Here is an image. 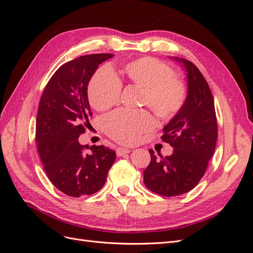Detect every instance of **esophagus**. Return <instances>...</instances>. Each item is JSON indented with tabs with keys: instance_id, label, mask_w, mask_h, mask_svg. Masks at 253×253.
Returning a JSON list of instances; mask_svg holds the SVG:
<instances>
[{
	"instance_id": "1",
	"label": "esophagus",
	"mask_w": 253,
	"mask_h": 253,
	"mask_svg": "<svg viewBox=\"0 0 253 253\" xmlns=\"http://www.w3.org/2000/svg\"><path fill=\"white\" fill-rule=\"evenodd\" d=\"M131 152V150L129 149H126V148H118L116 150V153H117V156H124L126 154H128V153Z\"/></svg>"
}]
</instances>
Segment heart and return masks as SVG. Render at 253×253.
<instances>
[{
	"mask_svg": "<svg viewBox=\"0 0 253 253\" xmlns=\"http://www.w3.org/2000/svg\"><path fill=\"white\" fill-rule=\"evenodd\" d=\"M126 79L143 88L142 103L148 104L159 118L170 119L182 108L186 87L173 71L157 59L143 57L124 67ZM121 82L109 68H101L90 79L87 95L90 105L97 111L111 109L119 102ZM154 126V119L147 111L119 110L103 120V128L111 138L124 144H132L142 133Z\"/></svg>",
	"mask_w": 253,
	"mask_h": 253,
	"instance_id": "obj_1",
	"label": "heart"
}]
</instances>
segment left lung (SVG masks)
Here are the masks:
<instances>
[{
    "label": "left lung",
    "instance_id": "obj_1",
    "mask_svg": "<svg viewBox=\"0 0 253 253\" xmlns=\"http://www.w3.org/2000/svg\"><path fill=\"white\" fill-rule=\"evenodd\" d=\"M187 73L185 103L163 128V141L173 153L159 158L150 150L151 163L143 182L153 192L177 196L192 190L204 176L215 150L217 122L210 87L200 70L188 60L172 57Z\"/></svg>",
    "mask_w": 253,
    "mask_h": 253
}]
</instances>
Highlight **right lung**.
Masks as SVG:
<instances>
[{"label": "right lung", "instance_id": "obj_1", "mask_svg": "<svg viewBox=\"0 0 253 253\" xmlns=\"http://www.w3.org/2000/svg\"><path fill=\"white\" fill-rule=\"evenodd\" d=\"M113 57L94 53L70 61L52 75L42 94L36 125L38 151L47 177L66 195L98 192L116 159L109 148L82 145L78 140L91 116L88 82L99 65Z\"/></svg>", "mask_w": 253, "mask_h": 253}]
</instances>
